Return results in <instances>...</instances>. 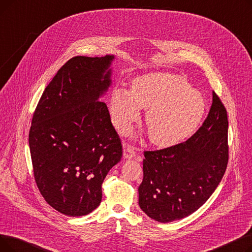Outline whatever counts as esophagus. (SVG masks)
<instances>
[{"instance_id": "34e87169", "label": "esophagus", "mask_w": 252, "mask_h": 252, "mask_svg": "<svg viewBox=\"0 0 252 252\" xmlns=\"http://www.w3.org/2000/svg\"><path fill=\"white\" fill-rule=\"evenodd\" d=\"M136 156V151L135 148L131 147V146H126L124 149V157L126 159H130V158H133Z\"/></svg>"}]
</instances>
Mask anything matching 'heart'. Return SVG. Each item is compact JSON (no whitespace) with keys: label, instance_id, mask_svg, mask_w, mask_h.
<instances>
[{"label":"heart","instance_id":"b5f03b06","mask_svg":"<svg viewBox=\"0 0 252 252\" xmlns=\"http://www.w3.org/2000/svg\"><path fill=\"white\" fill-rule=\"evenodd\" d=\"M142 108H147L145 122L152 143L168 147L194 133L206 103L201 92L191 88L184 76L159 71L137 77L131 90L116 86L111 92L110 113L121 131L137 121Z\"/></svg>","mask_w":252,"mask_h":252}]
</instances>
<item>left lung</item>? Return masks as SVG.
<instances>
[{
    "mask_svg": "<svg viewBox=\"0 0 252 252\" xmlns=\"http://www.w3.org/2000/svg\"><path fill=\"white\" fill-rule=\"evenodd\" d=\"M228 151L227 111L214 92L209 113L197 133L175 146L144 152L141 209L159 222L190 216L219 186Z\"/></svg>",
    "mask_w": 252,
    "mask_h": 252,
    "instance_id": "8db88e82",
    "label": "left lung"
}]
</instances>
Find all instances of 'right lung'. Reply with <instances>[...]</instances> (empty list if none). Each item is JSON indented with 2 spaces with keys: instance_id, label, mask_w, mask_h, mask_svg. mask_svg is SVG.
I'll use <instances>...</instances> for the list:
<instances>
[{
  "instance_id": "1",
  "label": "right lung",
  "mask_w": 252,
  "mask_h": 252,
  "mask_svg": "<svg viewBox=\"0 0 252 252\" xmlns=\"http://www.w3.org/2000/svg\"><path fill=\"white\" fill-rule=\"evenodd\" d=\"M114 55L76 56L46 87L33 113L30 150L37 188L59 213L82 217L102 200V183L123 146L107 106Z\"/></svg>"
}]
</instances>
